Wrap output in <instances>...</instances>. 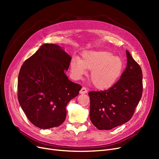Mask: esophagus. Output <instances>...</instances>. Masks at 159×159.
<instances>
[{
    "mask_svg": "<svg viewBox=\"0 0 159 159\" xmlns=\"http://www.w3.org/2000/svg\"><path fill=\"white\" fill-rule=\"evenodd\" d=\"M88 93V89H86L85 88H82L81 89V90L80 91V94H85Z\"/></svg>",
    "mask_w": 159,
    "mask_h": 159,
    "instance_id": "1",
    "label": "esophagus"
}]
</instances>
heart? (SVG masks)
<instances>
[{
  "instance_id": "obj_1",
  "label": "heart",
  "mask_w": 159,
  "mask_h": 159,
  "mask_svg": "<svg viewBox=\"0 0 159 159\" xmlns=\"http://www.w3.org/2000/svg\"><path fill=\"white\" fill-rule=\"evenodd\" d=\"M91 70L90 80L99 90H107L117 83L124 70L121 57L114 56L107 50H95L84 52L81 60L74 57L70 62L72 78L79 80Z\"/></svg>"
}]
</instances>
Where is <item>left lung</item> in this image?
I'll return each instance as SVG.
<instances>
[{
  "label": "left lung",
  "mask_w": 159,
  "mask_h": 159,
  "mask_svg": "<svg viewBox=\"0 0 159 159\" xmlns=\"http://www.w3.org/2000/svg\"><path fill=\"white\" fill-rule=\"evenodd\" d=\"M127 65L121 78L106 91H90L89 118L99 130H110L133 116L143 92L141 67L126 50Z\"/></svg>",
  "instance_id": "obj_1"
}]
</instances>
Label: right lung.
Segmentation results:
<instances>
[{
	"mask_svg": "<svg viewBox=\"0 0 159 159\" xmlns=\"http://www.w3.org/2000/svg\"><path fill=\"white\" fill-rule=\"evenodd\" d=\"M71 57L56 44H45L22 66L18 78V99L28 120L47 129L60 126L66 106L81 86L68 80Z\"/></svg>",
	"mask_w": 159,
	"mask_h": 159,
	"instance_id": "1",
	"label": "right lung"
}]
</instances>
